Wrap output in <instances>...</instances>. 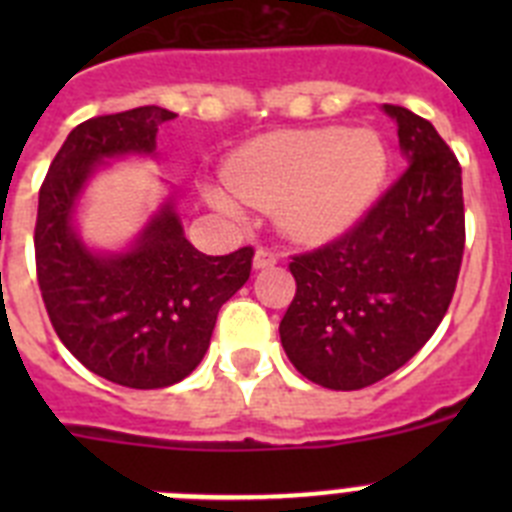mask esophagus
<instances>
[{
	"instance_id": "obj_1",
	"label": "esophagus",
	"mask_w": 512,
	"mask_h": 512,
	"mask_svg": "<svg viewBox=\"0 0 512 512\" xmlns=\"http://www.w3.org/2000/svg\"><path fill=\"white\" fill-rule=\"evenodd\" d=\"M279 261V256L274 251H269V248H259V251L253 253V269H269V266H274Z\"/></svg>"
}]
</instances>
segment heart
<instances>
[{
	"label": "heart",
	"mask_w": 512,
	"mask_h": 512,
	"mask_svg": "<svg viewBox=\"0 0 512 512\" xmlns=\"http://www.w3.org/2000/svg\"><path fill=\"white\" fill-rule=\"evenodd\" d=\"M390 153L374 130L310 128L261 135L235 153L225 179L243 202L271 207L284 233L328 241L354 228L379 197ZM212 207L235 212L228 192L207 187Z\"/></svg>",
	"instance_id": "b5f03b06"
}]
</instances>
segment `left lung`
Here are the masks:
<instances>
[{
  "instance_id": "8db88e82",
  "label": "left lung",
  "mask_w": 512,
  "mask_h": 512,
  "mask_svg": "<svg viewBox=\"0 0 512 512\" xmlns=\"http://www.w3.org/2000/svg\"><path fill=\"white\" fill-rule=\"evenodd\" d=\"M408 169L354 228L292 256L279 323L289 361L328 390H361L408 364L454 297L464 256L461 166L431 122L384 104Z\"/></svg>"
}]
</instances>
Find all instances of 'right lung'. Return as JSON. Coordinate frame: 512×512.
I'll use <instances>...</instances> for the list:
<instances>
[{
	"instance_id": "1",
	"label": "right lung",
	"mask_w": 512,
	"mask_h": 512,
	"mask_svg": "<svg viewBox=\"0 0 512 512\" xmlns=\"http://www.w3.org/2000/svg\"><path fill=\"white\" fill-rule=\"evenodd\" d=\"M174 117L148 104L81 122L38 197L35 266L48 318L89 372L133 390L189 377L210 348L220 307L251 277L253 248L228 256L197 251L171 197L128 251L97 253L76 233V202L89 176L107 158L151 156L158 125Z\"/></svg>"
}]
</instances>
